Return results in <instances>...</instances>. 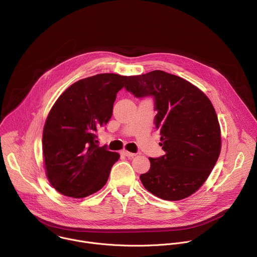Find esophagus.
Listing matches in <instances>:
<instances>
[{
    "mask_svg": "<svg viewBox=\"0 0 257 257\" xmlns=\"http://www.w3.org/2000/svg\"><path fill=\"white\" fill-rule=\"evenodd\" d=\"M123 155H124L125 157H127V158H133V157H135V156H136L135 154H133V153H129V152H127V151H124V152H123Z\"/></svg>",
    "mask_w": 257,
    "mask_h": 257,
    "instance_id": "1",
    "label": "esophagus"
}]
</instances>
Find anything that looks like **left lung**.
I'll return each mask as SVG.
<instances>
[{"mask_svg":"<svg viewBox=\"0 0 257 257\" xmlns=\"http://www.w3.org/2000/svg\"><path fill=\"white\" fill-rule=\"evenodd\" d=\"M125 88L136 97H154L155 124L166 153L150 158V171L140 175L144 188L165 200L190 196L221 153V129L211 101L189 81L161 70L131 76Z\"/></svg>","mask_w":257,"mask_h":257,"instance_id":"left-lung-1","label":"left lung"}]
</instances>
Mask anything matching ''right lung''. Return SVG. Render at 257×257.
I'll use <instances>...</instances> for the list:
<instances>
[{
    "label": "right lung",
    "instance_id": "1",
    "mask_svg": "<svg viewBox=\"0 0 257 257\" xmlns=\"http://www.w3.org/2000/svg\"><path fill=\"white\" fill-rule=\"evenodd\" d=\"M131 76L104 73L69 86L49 113L43 132L47 177L61 194L83 198L100 190L117 153L97 145V130L113 114L117 92Z\"/></svg>",
    "mask_w": 257,
    "mask_h": 257
}]
</instances>
